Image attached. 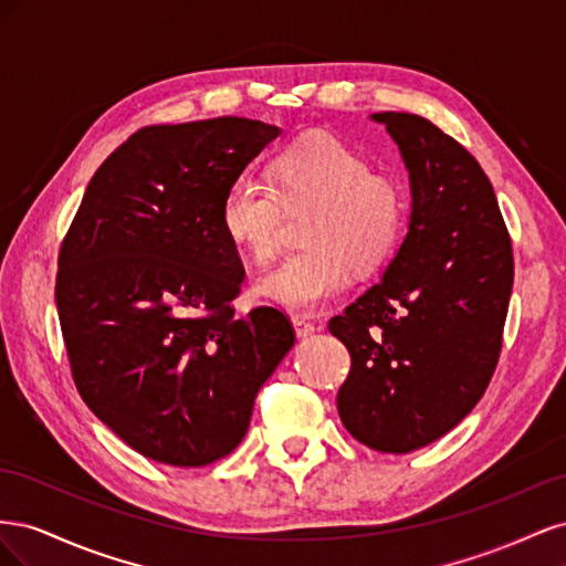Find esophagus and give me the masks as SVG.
Listing matches in <instances>:
<instances>
[{"mask_svg": "<svg viewBox=\"0 0 566 566\" xmlns=\"http://www.w3.org/2000/svg\"><path fill=\"white\" fill-rule=\"evenodd\" d=\"M293 325H295V335H297L300 339H304V337H312V335L316 333V325H314L312 321L302 318V316H295V318H293Z\"/></svg>", "mask_w": 566, "mask_h": 566, "instance_id": "obj_1", "label": "esophagus"}]
</instances>
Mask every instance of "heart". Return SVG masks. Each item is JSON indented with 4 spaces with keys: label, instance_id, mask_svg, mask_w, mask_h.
Instances as JSON below:
<instances>
[{
    "label": "heart",
    "instance_id": "obj_1",
    "mask_svg": "<svg viewBox=\"0 0 566 566\" xmlns=\"http://www.w3.org/2000/svg\"><path fill=\"white\" fill-rule=\"evenodd\" d=\"M306 214V245L266 273L260 295L295 314H314L352 285L354 266L373 269L397 248L408 202L391 177L337 136L312 132L285 146L271 165V184L235 177L221 198L219 221L229 241L256 264L279 252L283 210Z\"/></svg>",
    "mask_w": 566,
    "mask_h": 566
}]
</instances>
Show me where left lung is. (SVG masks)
Listing matches in <instances>:
<instances>
[{
    "instance_id": "obj_1",
    "label": "left lung",
    "mask_w": 566,
    "mask_h": 566,
    "mask_svg": "<svg viewBox=\"0 0 566 566\" xmlns=\"http://www.w3.org/2000/svg\"><path fill=\"white\" fill-rule=\"evenodd\" d=\"M370 119L399 146L410 217L380 283L328 323L352 356L337 413L368 449L410 453L451 432L486 391L515 266L493 186L470 153L420 115Z\"/></svg>"
}]
</instances>
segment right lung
<instances>
[{
  "mask_svg": "<svg viewBox=\"0 0 566 566\" xmlns=\"http://www.w3.org/2000/svg\"><path fill=\"white\" fill-rule=\"evenodd\" d=\"M279 134L248 117L139 129L96 169L61 245L56 306L80 397L165 465L229 455L295 345L279 310L233 316L245 271L219 221L229 184Z\"/></svg>",
  "mask_w": 566,
  "mask_h": 566,
  "instance_id": "right-lung-1",
  "label": "right lung"
}]
</instances>
